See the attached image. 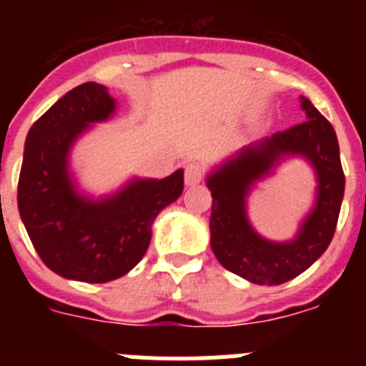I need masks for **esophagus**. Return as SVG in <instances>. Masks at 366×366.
<instances>
[{"label": "esophagus", "instance_id": "obj_1", "mask_svg": "<svg viewBox=\"0 0 366 366\" xmlns=\"http://www.w3.org/2000/svg\"><path fill=\"white\" fill-rule=\"evenodd\" d=\"M203 176H205V168L199 163H189L185 167V183L189 187L198 185L199 181L203 179Z\"/></svg>", "mask_w": 366, "mask_h": 366}]
</instances>
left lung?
I'll return each mask as SVG.
<instances>
[{
  "instance_id": "left-lung-1",
  "label": "left lung",
  "mask_w": 366,
  "mask_h": 366,
  "mask_svg": "<svg viewBox=\"0 0 366 366\" xmlns=\"http://www.w3.org/2000/svg\"><path fill=\"white\" fill-rule=\"evenodd\" d=\"M306 121L277 132L223 163L207 177L212 194L211 247L223 267L253 284L277 286L299 277L321 257L334 238L345 194V172L334 126L304 99ZM284 154H302L314 164L320 187L314 211L293 242L264 241L248 225L244 198L254 180L270 172Z\"/></svg>"
}]
</instances>
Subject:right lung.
<instances>
[{"instance_id":"add662e5","label":"right lung","mask_w":366,"mask_h":366,"mask_svg":"<svg viewBox=\"0 0 366 366\" xmlns=\"http://www.w3.org/2000/svg\"><path fill=\"white\" fill-rule=\"evenodd\" d=\"M115 109L97 82L73 87L38 119L25 139L18 209L45 266L80 282L115 280L137 266L152 223L183 192V170L164 179H135L112 198L92 202L74 192L67 172L71 144L92 122Z\"/></svg>"}]
</instances>
